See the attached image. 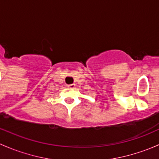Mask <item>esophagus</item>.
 <instances>
[{
    "label": "esophagus",
    "instance_id": "obj_1",
    "mask_svg": "<svg viewBox=\"0 0 159 159\" xmlns=\"http://www.w3.org/2000/svg\"><path fill=\"white\" fill-rule=\"evenodd\" d=\"M67 87L69 88H75V84H67Z\"/></svg>",
    "mask_w": 159,
    "mask_h": 159
}]
</instances>
